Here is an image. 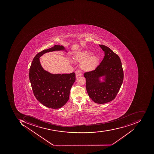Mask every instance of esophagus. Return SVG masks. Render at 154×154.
<instances>
[{
	"mask_svg": "<svg viewBox=\"0 0 154 154\" xmlns=\"http://www.w3.org/2000/svg\"><path fill=\"white\" fill-rule=\"evenodd\" d=\"M75 73L76 76V77L82 75V72H81L79 70H77L75 72Z\"/></svg>",
	"mask_w": 154,
	"mask_h": 154,
	"instance_id": "34e87169",
	"label": "esophagus"
}]
</instances>
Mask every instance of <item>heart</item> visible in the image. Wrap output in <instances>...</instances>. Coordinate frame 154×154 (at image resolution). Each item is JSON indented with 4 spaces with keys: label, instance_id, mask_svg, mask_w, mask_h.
<instances>
[{
    "label": "heart",
    "instance_id": "heart-1",
    "mask_svg": "<svg viewBox=\"0 0 154 154\" xmlns=\"http://www.w3.org/2000/svg\"><path fill=\"white\" fill-rule=\"evenodd\" d=\"M91 53L88 50L79 52L75 55V59L82 63L81 67L85 71L94 70L97 66L99 59L97 56L94 55L90 57Z\"/></svg>",
    "mask_w": 154,
    "mask_h": 154
}]
</instances>
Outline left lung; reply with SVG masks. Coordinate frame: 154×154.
I'll list each match as a JSON object with an SVG mask.
<instances>
[{
  "label": "left lung",
  "mask_w": 154,
  "mask_h": 154,
  "mask_svg": "<svg viewBox=\"0 0 154 154\" xmlns=\"http://www.w3.org/2000/svg\"><path fill=\"white\" fill-rule=\"evenodd\" d=\"M100 47L105 57L95 69L85 72L86 88L89 96L96 103L102 104L113 100L119 93L124 79V71L119 55L104 45ZM104 76V82L100 78Z\"/></svg>",
  "instance_id": "1"
}]
</instances>
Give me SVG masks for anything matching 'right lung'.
I'll use <instances>...</instances> for the list:
<instances>
[{
  "mask_svg": "<svg viewBox=\"0 0 154 154\" xmlns=\"http://www.w3.org/2000/svg\"><path fill=\"white\" fill-rule=\"evenodd\" d=\"M60 50H66L65 48L54 45L38 53L29 69V81L36 100L44 106L54 109L60 108L69 100L71 88L75 81V73H50L42 68L39 58L46 53Z\"/></svg>",
  "mask_w": 154,
  "mask_h": 154,
  "instance_id": "right-lung-1",
  "label": "right lung"
}]
</instances>
